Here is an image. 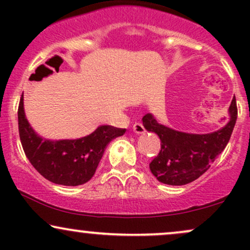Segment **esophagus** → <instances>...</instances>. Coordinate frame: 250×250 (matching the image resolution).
Masks as SVG:
<instances>
[{"label":"esophagus","mask_w":250,"mask_h":250,"mask_svg":"<svg viewBox=\"0 0 250 250\" xmlns=\"http://www.w3.org/2000/svg\"><path fill=\"white\" fill-rule=\"evenodd\" d=\"M133 130L134 133L136 134H145L146 133V129L142 125V123H135L133 125Z\"/></svg>","instance_id":"1"}]
</instances>
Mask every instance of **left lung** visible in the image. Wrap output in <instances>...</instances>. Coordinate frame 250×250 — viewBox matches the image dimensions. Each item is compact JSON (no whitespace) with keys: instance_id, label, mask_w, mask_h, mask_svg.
<instances>
[{"instance_id":"left-lung-1","label":"left lung","mask_w":250,"mask_h":250,"mask_svg":"<svg viewBox=\"0 0 250 250\" xmlns=\"http://www.w3.org/2000/svg\"><path fill=\"white\" fill-rule=\"evenodd\" d=\"M230 120L225 127L209 134L181 133L160 125L151 114L142 121L148 131L159 135L161 150L149 163V168L160 182L183 186L199 179L226 148L237 119L236 100L229 107Z\"/></svg>"}]
</instances>
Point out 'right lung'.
Returning a JSON list of instances; mask_svg holds the SVG:
<instances>
[{
  "label": "right lung",
  "instance_id": "obj_1",
  "mask_svg": "<svg viewBox=\"0 0 250 250\" xmlns=\"http://www.w3.org/2000/svg\"><path fill=\"white\" fill-rule=\"evenodd\" d=\"M19 133L25 156L44 179L56 185L80 186L95 174L104 149L125 129L101 125L94 133L77 140L49 141L40 137L24 115L23 96L19 104Z\"/></svg>",
  "mask_w": 250,
  "mask_h": 250
}]
</instances>
